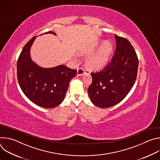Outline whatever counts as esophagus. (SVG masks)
<instances>
[{
  "label": "esophagus",
  "instance_id": "1",
  "mask_svg": "<svg viewBox=\"0 0 160 160\" xmlns=\"http://www.w3.org/2000/svg\"><path fill=\"white\" fill-rule=\"evenodd\" d=\"M85 73V70L83 68H78L77 69V75L79 76L82 75Z\"/></svg>",
  "mask_w": 160,
  "mask_h": 160
}]
</instances>
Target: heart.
Instances as JSON below:
<instances>
[{
    "label": "heart",
    "instance_id": "b5f03b06",
    "mask_svg": "<svg viewBox=\"0 0 160 160\" xmlns=\"http://www.w3.org/2000/svg\"><path fill=\"white\" fill-rule=\"evenodd\" d=\"M96 49V46L90 48L85 52V54L87 55L91 54L86 59V66L91 70H98L102 68L108 61L112 48L110 42H105L94 53Z\"/></svg>",
    "mask_w": 160,
    "mask_h": 160
}]
</instances>
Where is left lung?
Returning a JSON list of instances; mask_svg holds the SVG:
<instances>
[{
	"mask_svg": "<svg viewBox=\"0 0 160 160\" xmlns=\"http://www.w3.org/2000/svg\"><path fill=\"white\" fill-rule=\"evenodd\" d=\"M116 50L103 70L91 73L92 82L88 88L90 101L98 107L106 108L122 101L133 86L139 60L130 42L115 35Z\"/></svg>",
	"mask_w": 160,
	"mask_h": 160,
	"instance_id": "obj_1",
	"label": "left lung"
}]
</instances>
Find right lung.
<instances>
[{"instance_id":"1","label":"right lung","mask_w":160,"mask_h":160,"mask_svg":"<svg viewBox=\"0 0 160 160\" xmlns=\"http://www.w3.org/2000/svg\"><path fill=\"white\" fill-rule=\"evenodd\" d=\"M52 33L48 32L45 33ZM37 36L25 45L17 62V77L25 95L37 106L51 108L59 105L64 99L68 85L77 72L64 65L43 68L33 62L30 50Z\"/></svg>"}]
</instances>
